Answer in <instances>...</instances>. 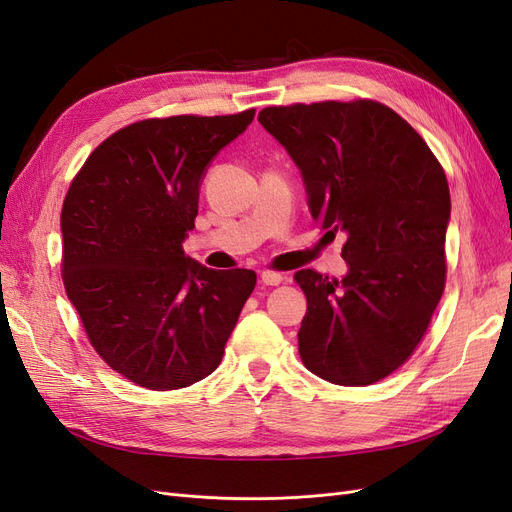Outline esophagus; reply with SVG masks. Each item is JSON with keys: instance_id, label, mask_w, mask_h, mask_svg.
I'll return each instance as SVG.
<instances>
[{"instance_id": "1", "label": "esophagus", "mask_w": 512, "mask_h": 512, "mask_svg": "<svg viewBox=\"0 0 512 512\" xmlns=\"http://www.w3.org/2000/svg\"><path fill=\"white\" fill-rule=\"evenodd\" d=\"M260 282L265 284V286H280L284 282V275L282 273H275V271H262Z\"/></svg>"}]
</instances>
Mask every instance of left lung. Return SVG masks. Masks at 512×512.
Instances as JSON below:
<instances>
[{
  "mask_svg": "<svg viewBox=\"0 0 512 512\" xmlns=\"http://www.w3.org/2000/svg\"><path fill=\"white\" fill-rule=\"evenodd\" d=\"M258 121L299 166L312 218L327 235H348L344 280L294 273L307 297L303 365L342 386L391 376L421 344L444 292V168L423 136L376 100L267 106Z\"/></svg>",
  "mask_w": 512,
  "mask_h": 512,
  "instance_id": "8db88e82",
  "label": "left lung"
}]
</instances>
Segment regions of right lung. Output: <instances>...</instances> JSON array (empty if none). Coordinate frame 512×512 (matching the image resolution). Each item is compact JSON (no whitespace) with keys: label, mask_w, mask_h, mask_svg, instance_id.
I'll return each mask as SVG.
<instances>
[{"label":"right lung","mask_w":512,"mask_h":512,"mask_svg":"<svg viewBox=\"0 0 512 512\" xmlns=\"http://www.w3.org/2000/svg\"><path fill=\"white\" fill-rule=\"evenodd\" d=\"M254 113L130 123L70 183L61 207L66 294L100 359L145 389L207 378L256 286L254 271L207 269L181 245L207 164Z\"/></svg>","instance_id":"obj_1"}]
</instances>
